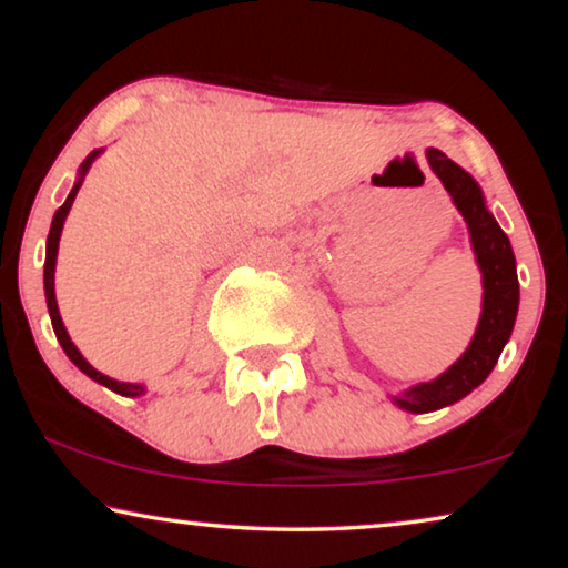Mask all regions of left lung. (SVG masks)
<instances>
[{"mask_svg": "<svg viewBox=\"0 0 568 568\" xmlns=\"http://www.w3.org/2000/svg\"><path fill=\"white\" fill-rule=\"evenodd\" d=\"M426 160L468 224L470 247L480 271V284H484V300H480L476 333L460 359L429 383H418L400 395H393L395 406L408 414H429V410L447 408L476 390L499 362L501 348L507 346L511 328H515L519 307L515 251H511L509 237L504 235L499 222L488 212L476 178L465 173L457 162L434 146L426 150Z\"/></svg>", "mask_w": 568, "mask_h": 568, "instance_id": "8db88e82", "label": "left lung"}]
</instances>
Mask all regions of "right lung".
I'll use <instances>...</instances> for the list:
<instances>
[{
  "label": "right lung",
  "mask_w": 568,
  "mask_h": 568,
  "mask_svg": "<svg viewBox=\"0 0 568 568\" xmlns=\"http://www.w3.org/2000/svg\"><path fill=\"white\" fill-rule=\"evenodd\" d=\"M100 154H103V150L90 152L88 158H84V162L80 165V173H77V181H74V185H72V191H69L67 201L57 209V214H53V222H51V230H49V240H45V263H43L45 305H49V315H51L53 333H57L59 344H61V348H64V354L69 356V359H72V362L77 364V367H80L90 379H95L98 385H105L108 390H113V393H119V395H126V398H139V395L146 393L144 385H139V383H121V379L108 377V375H103V372H98L95 367H92V364L80 354V348H77L74 341L69 338V333H67V328H64V321H61L59 305H57V290H53V274H57V255H59L61 230H64L67 214H69V209H72V204H74V196H77V191H80V185H82V181H84V173H88L90 165L100 158Z\"/></svg>",
  "instance_id": "add662e5"
}]
</instances>
